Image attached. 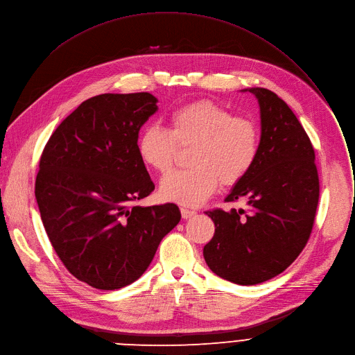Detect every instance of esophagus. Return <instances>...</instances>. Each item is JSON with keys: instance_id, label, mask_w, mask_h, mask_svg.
<instances>
[{"instance_id": "1", "label": "esophagus", "mask_w": 355, "mask_h": 355, "mask_svg": "<svg viewBox=\"0 0 355 355\" xmlns=\"http://www.w3.org/2000/svg\"><path fill=\"white\" fill-rule=\"evenodd\" d=\"M196 214H197L196 209H189V208H187V207H182V208H181V215H182L184 219H189V218L194 216Z\"/></svg>"}]
</instances>
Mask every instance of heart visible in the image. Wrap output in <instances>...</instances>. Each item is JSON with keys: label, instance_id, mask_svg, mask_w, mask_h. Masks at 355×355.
I'll use <instances>...</instances> for the list:
<instances>
[{"label": "heart", "instance_id": "heart-1", "mask_svg": "<svg viewBox=\"0 0 355 355\" xmlns=\"http://www.w3.org/2000/svg\"><path fill=\"white\" fill-rule=\"evenodd\" d=\"M192 146L191 168L161 180L159 196L166 201L197 207L216 191L219 182L234 185L252 170L261 148L257 124L211 101H200L175 109L168 117V130L151 124L140 133L137 151L146 167L168 173L178 147Z\"/></svg>", "mask_w": 355, "mask_h": 355}]
</instances>
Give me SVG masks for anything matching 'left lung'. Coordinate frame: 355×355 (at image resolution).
I'll return each instance as SVG.
<instances>
[{
    "label": "left lung",
    "mask_w": 355,
    "mask_h": 355,
    "mask_svg": "<svg viewBox=\"0 0 355 355\" xmlns=\"http://www.w3.org/2000/svg\"><path fill=\"white\" fill-rule=\"evenodd\" d=\"M246 90L259 103L261 148L225 201L245 200L248 211L205 212L215 234L204 257L219 277L250 286L280 275L300 254L313 230L320 185L314 148L292 109L272 90Z\"/></svg>",
    "instance_id": "left-lung-1"
}]
</instances>
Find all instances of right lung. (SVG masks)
Returning <instances> with one entry per match:
<instances>
[{
	"label": "right lung",
	"instance_id": "right-lung-1",
	"mask_svg": "<svg viewBox=\"0 0 355 355\" xmlns=\"http://www.w3.org/2000/svg\"><path fill=\"white\" fill-rule=\"evenodd\" d=\"M157 102L147 92L94 96L42 151L35 198L45 231L65 268L94 288L137 280L181 219L175 204L136 205L154 189L137 140Z\"/></svg>",
	"mask_w": 355,
	"mask_h": 355
}]
</instances>
